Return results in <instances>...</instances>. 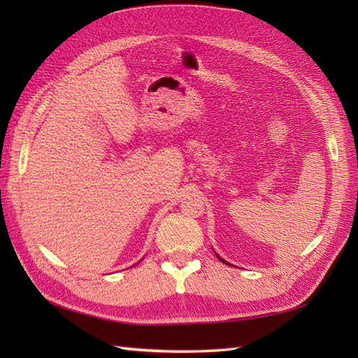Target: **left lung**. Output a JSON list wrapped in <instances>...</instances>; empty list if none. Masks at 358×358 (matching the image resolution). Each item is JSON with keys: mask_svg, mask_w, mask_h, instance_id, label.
Instances as JSON below:
<instances>
[{"mask_svg": "<svg viewBox=\"0 0 358 358\" xmlns=\"http://www.w3.org/2000/svg\"><path fill=\"white\" fill-rule=\"evenodd\" d=\"M217 258H218V260H220V262H222V263H224V264H229V263H227V262H224L222 257H218V255H217Z\"/></svg>", "mask_w": 358, "mask_h": 358, "instance_id": "left-lung-1", "label": "left lung"}]
</instances>
